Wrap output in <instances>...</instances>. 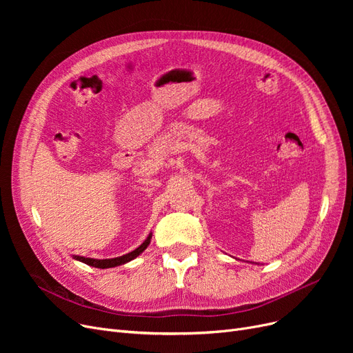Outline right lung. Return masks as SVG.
<instances>
[{"mask_svg": "<svg viewBox=\"0 0 353 353\" xmlns=\"http://www.w3.org/2000/svg\"><path fill=\"white\" fill-rule=\"evenodd\" d=\"M152 236H153V233L150 232V234L147 236V239L144 240V242H143L137 249L132 250L130 253H125V254H123V256H119V257H113V259H91V257H84V256H72V259H76V261H79V262H83V263H85V265H88V266L97 268V269L116 268V266H120V265L132 262L133 259H136L137 256H140V254L147 249V246L150 245Z\"/></svg>", "mask_w": 353, "mask_h": 353, "instance_id": "1", "label": "right lung"}]
</instances>
